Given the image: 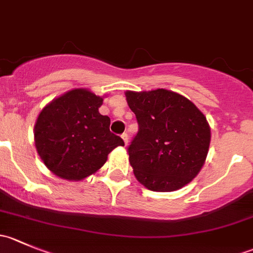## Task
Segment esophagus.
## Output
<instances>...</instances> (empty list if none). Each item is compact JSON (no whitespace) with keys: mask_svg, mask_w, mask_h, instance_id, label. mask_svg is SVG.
I'll list each match as a JSON object with an SVG mask.
<instances>
[{"mask_svg":"<svg viewBox=\"0 0 253 253\" xmlns=\"http://www.w3.org/2000/svg\"><path fill=\"white\" fill-rule=\"evenodd\" d=\"M121 138L124 139V142H125V144H128V134L127 133H122L121 134Z\"/></svg>","mask_w":253,"mask_h":253,"instance_id":"esophagus-1","label":"esophagus"}]
</instances>
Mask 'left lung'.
<instances>
[{
	"instance_id": "8db88e82",
	"label": "left lung",
	"mask_w": 253,
	"mask_h": 253,
	"mask_svg": "<svg viewBox=\"0 0 253 253\" xmlns=\"http://www.w3.org/2000/svg\"><path fill=\"white\" fill-rule=\"evenodd\" d=\"M138 132L127 152L137 180L148 190L171 192L202 169L211 143L205 115L185 96L167 89L126 91Z\"/></svg>"
}]
</instances>
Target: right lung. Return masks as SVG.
I'll list each match as a JSON object with an SVG mask.
<instances>
[{
    "mask_svg": "<svg viewBox=\"0 0 253 253\" xmlns=\"http://www.w3.org/2000/svg\"><path fill=\"white\" fill-rule=\"evenodd\" d=\"M103 98L86 89H73L51 101L38 116L35 147L55 175L82 180L94 174L119 145L121 137L110 132V117L99 112Z\"/></svg>",
    "mask_w": 253,
    "mask_h": 253,
    "instance_id": "obj_1",
    "label": "right lung"
}]
</instances>
